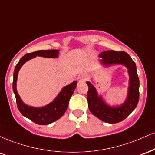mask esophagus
Here are the masks:
<instances>
[{
  "instance_id": "34e87169",
  "label": "esophagus",
  "mask_w": 155,
  "mask_h": 155,
  "mask_svg": "<svg viewBox=\"0 0 155 155\" xmlns=\"http://www.w3.org/2000/svg\"><path fill=\"white\" fill-rule=\"evenodd\" d=\"M81 79H82L83 80H87V75H82V76H81Z\"/></svg>"
}]
</instances>
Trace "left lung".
I'll return each instance as SVG.
<instances>
[{
	"label": "left lung",
	"mask_w": 155,
	"mask_h": 155,
	"mask_svg": "<svg viewBox=\"0 0 155 155\" xmlns=\"http://www.w3.org/2000/svg\"><path fill=\"white\" fill-rule=\"evenodd\" d=\"M100 61L105 66L122 64L128 68L129 74V87L127 100L123 105L111 107L99 97L92 84L87 81L89 87L87 99L89 110L93 115L104 122L116 124L126 119L137 106L139 100V80L136 63L131 56L124 51L107 50L100 54Z\"/></svg>",
	"instance_id": "left-lung-1"
}]
</instances>
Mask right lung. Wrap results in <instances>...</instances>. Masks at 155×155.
Returning a JSON list of instances; mask_svg holds the SVG:
<instances>
[{
	"label": "right lung",
	"instance_id": "1",
	"mask_svg": "<svg viewBox=\"0 0 155 155\" xmlns=\"http://www.w3.org/2000/svg\"><path fill=\"white\" fill-rule=\"evenodd\" d=\"M58 50H37L31 53L24 55L20 59L15 67L14 72V81H13V90L16 97L17 107L20 113L26 118L39 125H48L55 122L63 116L68 107V102L73 93L75 90L77 82H74L66 86L62 89L60 94L55 100L49 105L42 107H29L24 103L18 95L16 90V80H17L18 72L20 68L27 61L36 56L45 58H57L58 55Z\"/></svg>",
	"mask_w": 155,
	"mask_h": 155
}]
</instances>
